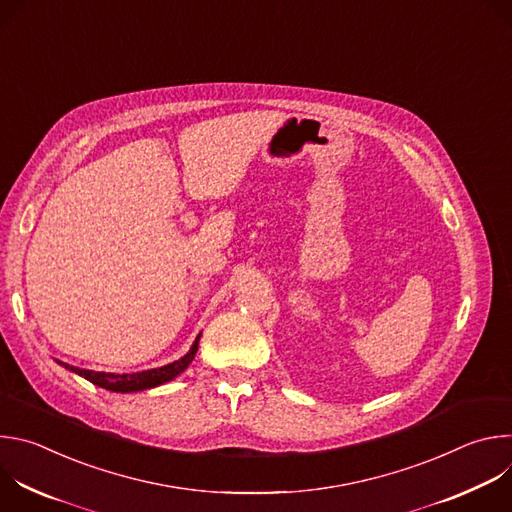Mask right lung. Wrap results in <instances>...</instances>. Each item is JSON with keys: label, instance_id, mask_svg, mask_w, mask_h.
I'll return each mask as SVG.
<instances>
[{"label": "right lung", "instance_id": "obj_1", "mask_svg": "<svg viewBox=\"0 0 512 512\" xmlns=\"http://www.w3.org/2000/svg\"><path fill=\"white\" fill-rule=\"evenodd\" d=\"M198 340H200V336L196 338V342L192 344L190 352L184 358H180V360H176L172 364H166V367L152 369V371H141V373H131V375H113V373H95V371H87V369H79V367H70V364H62V367H66L68 371L85 377L93 385H99V387H103L107 391H115V393L143 391V389L158 387V385H162L166 381H172L174 377L182 375L188 369V364L196 356Z\"/></svg>", "mask_w": 512, "mask_h": 512}]
</instances>
